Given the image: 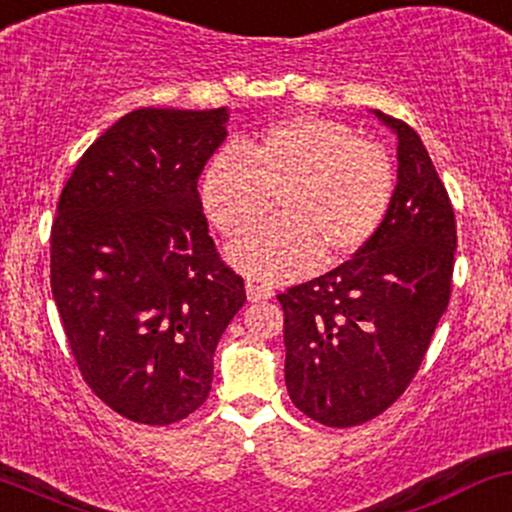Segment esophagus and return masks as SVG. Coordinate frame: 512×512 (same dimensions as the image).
<instances>
[{
    "label": "esophagus",
    "mask_w": 512,
    "mask_h": 512,
    "mask_svg": "<svg viewBox=\"0 0 512 512\" xmlns=\"http://www.w3.org/2000/svg\"><path fill=\"white\" fill-rule=\"evenodd\" d=\"M274 296V289L265 282H255V279H250L247 282V299L250 301H265V299H272Z\"/></svg>",
    "instance_id": "esophagus-1"
}]
</instances>
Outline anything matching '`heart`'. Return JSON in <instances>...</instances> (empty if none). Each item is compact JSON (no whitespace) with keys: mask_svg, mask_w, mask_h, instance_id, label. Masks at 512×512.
<instances>
[{"mask_svg":"<svg viewBox=\"0 0 512 512\" xmlns=\"http://www.w3.org/2000/svg\"><path fill=\"white\" fill-rule=\"evenodd\" d=\"M393 167L379 145L318 116L274 123L257 138L216 150L199 182L201 209L226 238H245L271 215L280 221L230 250L250 277L289 279L340 262L379 233L393 201Z\"/></svg>","mask_w":512,"mask_h":512,"instance_id":"obj_1","label":"heart"}]
</instances>
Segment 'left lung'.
Wrapping results in <instances>:
<instances>
[{
    "label": "left lung",
    "mask_w": 512,
    "mask_h": 512,
    "mask_svg": "<svg viewBox=\"0 0 512 512\" xmlns=\"http://www.w3.org/2000/svg\"><path fill=\"white\" fill-rule=\"evenodd\" d=\"M374 114L398 136L386 221L352 260L277 296L286 391L328 428L362 425L398 401L452 294L457 223L445 184L406 121Z\"/></svg>",
    "instance_id": "8db88e82"
}]
</instances>
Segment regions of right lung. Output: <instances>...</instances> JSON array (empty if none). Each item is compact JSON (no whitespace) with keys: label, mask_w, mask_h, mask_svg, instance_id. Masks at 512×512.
<instances>
[{"label":"right lung","mask_w":512,"mask_h":512,"mask_svg":"<svg viewBox=\"0 0 512 512\" xmlns=\"http://www.w3.org/2000/svg\"><path fill=\"white\" fill-rule=\"evenodd\" d=\"M226 109H136L84 150L50 228V289L82 379L111 411L170 425L206 401L247 301L201 209Z\"/></svg>","instance_id":"1"}]
</instances>
